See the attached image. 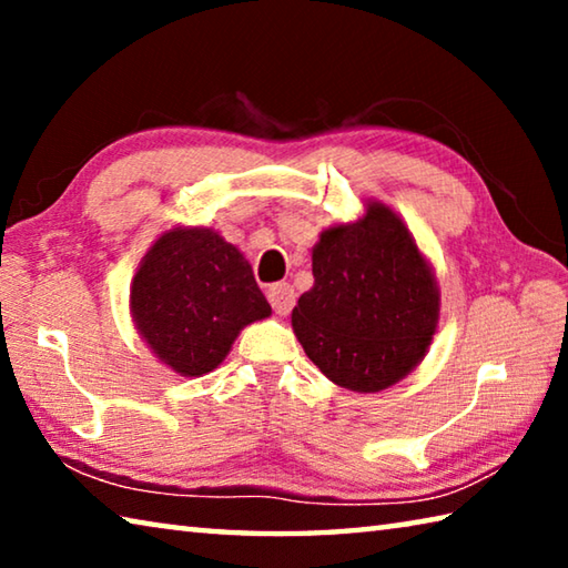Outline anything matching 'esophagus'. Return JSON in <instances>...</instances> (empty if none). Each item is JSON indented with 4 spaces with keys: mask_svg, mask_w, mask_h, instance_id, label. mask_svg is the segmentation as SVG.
<instances>
[{
    "mask_svg": "<svg viewBox=\"0 0 568 568\" xmlns=\"http://www.w3.org/2000/svg\"><path fill=\"white\" fill-rule=\"evenodd\" d=\"M267 301H271L273 311L277 315H287L291 313V307L295 305V291L291 283H275L267 287Z\"/></svg>",
    "mask_w": 568,
    "mask_h": 568,
    "instance_id": "esophagus-1",
    "label": "esophagus"
}]
</instances>
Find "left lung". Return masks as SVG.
<instances>
[{
  "label": "left lung",
  "mask_w": 568,
  "mask_h": 568,
  "mask_svg": "<svg viewBox=\"0 0 568 568\" xmlns=\"http://www.w3.org/2000/svg\"><path fill=\"white\" fill-rule=\"evenodd\" d=\"M313 277L293 307V331L335 386L376 393L423 361L440 293L416 237L388 205L368 200L358 220L323 230Z\"/></svg>",
  "instance_id": "left-lung-1"
}]
</instances>
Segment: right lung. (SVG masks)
Instances as JSON below:
<instances>
[{"instance_id": "right-lung-1", "label": "right lung", "mask_w": 568, "mask_h": 568, "mask_svg": "<svg viewBox=\"0 0 568 568\" xmlns=\"http://www.w3.org/2000/svg\"><path fill=\"white\" fill-rule=\"evenodd\" d=\"M130 313L160 363L200 378L225 361L245 325L273 311L233 243L213 227L175 225L140 261Z\"/></svg>"}]
</instances>
